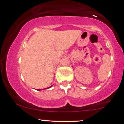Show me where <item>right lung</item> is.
Here are the masks:
<instances>
[{"mask_svg":"<svg viewBox=\"0 0 124 124\" xmlns=\"http://www.w3.org/2000/svg\"><path fill=\"white\" fill-rule=\"evenodd\" d=\"M51 87H52V86H51ZM49 87V88H50V87ZM37 90H40V89H37Z\"/></svg>","mask_w":124,"mask_h":124,"instance_id":"1","label":"right lung"}]
</instances>
